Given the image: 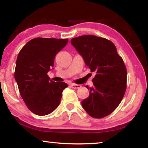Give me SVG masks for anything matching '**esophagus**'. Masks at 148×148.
<instances>
[{
	"instance_id": "obj_1",
	"label": "esophagus",
	"mask_w": 148,
	"mask_h": 148,
	"mask_svg": "<svg viewBox=\"0 0 148 148\" xmlns=\"http://www.w3.org/2000/svg\"><path fill=\"white\" fill-rule=\"evenodd\" d=\"M71 86L72 88H74V89H77V88H79L80 87H81V85L80 84H71Z\"/></svg>"
}]
</instances>
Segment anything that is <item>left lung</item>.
<instances>
[{"label": "left lung", "instance_id": "1", "mask_svg": "<svg viewBox=\"0 0 148 148\" xmlns=\"http://www.w3.org/2000/svg\"><path fill=\"white\" fill-rule=\"evenodd\" d=\"M71 45L83 58L91 72H95L90 94L82 101L88 114L101 119L118 107L127 89V69L111 41L94 35L72 38Z\"/></svg>", "mask_w": 148, "mask_h": 148}]
</instances>
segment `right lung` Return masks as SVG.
Returning <instances> with one entry per match:
<instances>
[{"instance_id":"1","label":"right lung","mask_w":148,"mask_h":148,"mask_svg":"<svg viewBox=\"0 0 148 148\" xmlns=\"http://www.w3.org/2000/svg\"><path fill=\"white\" fill-rule=\"evenodd\" d=\"M68 42L38 37L21 48L17 58L14 77L27 107L33 113L47 115L60 105L62 92L67 84L50 80L48 72L54 66L56 55Z\"/></svg>"}]
</instances>
